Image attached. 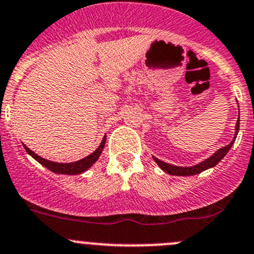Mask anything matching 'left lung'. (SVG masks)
Segmentation results:
<instances>
[{"label":"left lung","mask_w":254,"mask_h":254,"mask_svg":"<svg viewBox=\"0 0 254 254\" xmlns=\"http://www.w3.org/2000/svg\"><path fill=\"white\" fill-rule=\"evenodd\" d=\"M239 119H240V115H239ZM239 129H240V120H237L236 126H235V130H236V132H235L232 142L230 143V144H227L226 146L220 148L219 150H216L213 155L209 156V158L205 159L204 161H202V163L197 164V165H194V166H186V167L176 166V165H171V164H167V163H165V161L159 160V159L155 158V156H153V159H154V161L158 164L159 167L163 170V171H165L170 175H175V176H193V175L200 174V172H203L204 170L211 169V167H214L220 163L221 159H223L224 156L229 153V150L231 149L232 144L235 143V139H236Z\"/></svg>","instance_id":"obj_1"}]
</instances>
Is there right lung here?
Wrapping results in <instances>:
<instances>
[{"instance_id": "add662e5", "label": "right lung", "mask_w": 254, "mask_h": 254, "mask_svg": "<svg viewBox=\"0 0 254 254\" xmlns=\"http://www.w3.org/2000/svg\"><path fill=\"white\" fill-rule=\"evenodd\" d=\"M105 143H106V135H104L100 145L96 148L95 151H93V153H91L90 155H88L87 158L80 159V160L74 161V163H55V161L46 160V159L41 158V156H39L38 154L34 153L33 150H30V149L25 144H23V146H24L25 151H27L30 156H33L38 163H40L41 165L45 166L46 169L50 170V171L55 172V174H61V175H78L87 171L89 167L93 166L94 164H95V161L98 160L99 156H100L101 153H103Z\"/></svg>"}]
</instances>
